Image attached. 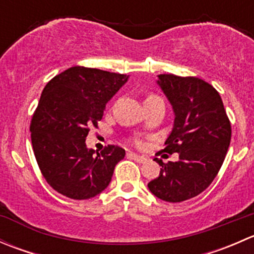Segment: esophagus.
<instances>
[{"label":"esophagus","instance_id":"esophagus-1","mask_svg":"<svg viewBox=\"0 0 254 254\" xmlns=\"http://www.w3.org/2000/svg\"><path fill=\"white\" fill-rule=\"evenodd\" d=\"M130 156H131L132 160L136 161L137 163H145L146 161H147V157H145V156L136 155V153H130Z\"/></svg>","mask_w":254,"mask_h":254}]
</instances>
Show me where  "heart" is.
<instances>
[{"label":"heart","instance_id":"1","mask_svg":"<svg viewBox=\"0 0 254 254\" xmlns=\"http://www.w3.org/2000/svg\"><path fill=\"white\" fill-rule=\"evenodd\" d=\"M156 97H157V96H153V94H151V96H148L147 98H156ZM147 98H146V99H147Z\"/></svg>","mask_w":254,"mask_h":254}]
</instances>
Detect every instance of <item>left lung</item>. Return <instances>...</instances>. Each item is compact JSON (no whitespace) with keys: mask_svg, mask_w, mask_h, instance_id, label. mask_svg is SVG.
Instances as JSON below:
<instances>
[{"mask_svg":"<svg viewBox=\"0 0 254 254\" xmlns=\"http://www.w3.org/2000/svg\"><path fill=\"white\" fill-rule=\"evenodd\" d=\"M158 84L175 113L163 152L179 155L163 163L160 176L147 184L151 193L170 203L199 195L219 173L231 141V124L219 92L204 79L158 75Z\"/></svg>","mask_w":254,"mask_h":254,"instance_id":"8db88e82","label":"left lung"}]
</instances>
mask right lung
<instances>
[{"instance_id": "right-lung-1", "label": "right lung", "mask_w": 254, "mask_h": 254, "mask_svg": "<svg viewBox=\"0 0 254 254\" xmlns=\"http://www.w3.org/2000/svg\"><path fill=\"white\" fill-rule=\"evenodd\" d=\"M127 79V75L73 66L43 89L30 123L32 145L45 181L58 193L84 200L109 186L125 150L109 145L96 153L87 147L86 137Z\"/></svg>"}]
</instances>
